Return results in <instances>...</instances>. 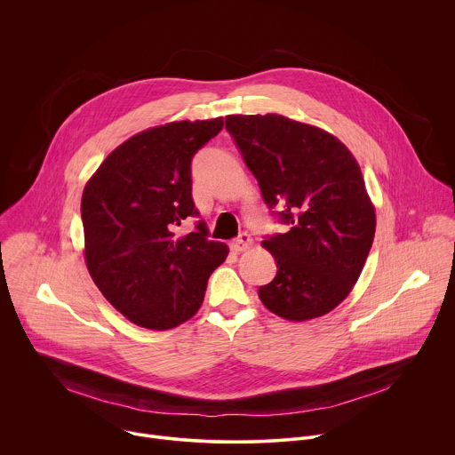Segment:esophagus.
<instances>
[{"instance_id": "esophagus-1", "label": "esophagus", "mask_w": 455, "mask_h": 455, "mask_svg": "<svg viewBox=\"0 0 455 455\" xmlns=\"http://www.w3.org/2000/svg\"><path fill=\"white\" fill-rule=\"evenodd\" d=\"M250 244H251V237H250V234L243 232V234H239V237H237V239H234V241L230 243V248H232L234 251H243V250H246Z\"/></svg>"}]
</instances>
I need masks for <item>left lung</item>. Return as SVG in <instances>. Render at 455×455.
Returning a JSON list of instances; mask_svg holds the SVG:
<instances>
[{
    "label": "left lung",
    "mask_w": 455,
    "mask_h": 455,
    "mask_svg": "<svg viewBox=\"0 0 455 455\" xmlns=\"http://www.w3.org/2000/svg\"><path fill=\"white\" fill-rule=\"evenodd\" d=\"M225 127L265 204L290 227L263 241L277 274L259 299L293 322L330 313L353 290L374 239L358 162L337 137L283 115H228Z\"/></svg>",
    "instance_id": "left-lung-1"
}]
</instances>
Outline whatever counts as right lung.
<instances>
[{
	"label": "right lung",
	"mask_w": 455,
	"mask_h": 455,
	"mask_svg": "<svg viewBox=\"0 0 455 455\" xmlns=\"http://www.w3.org/2000/svg\"><path fill=\"white\" fill-rule=\"evenodd\" d=\"M221 129V116L151 127L108 155L84 187L88 272L137 326L162 331L188 320L227 259V244L209 239L204 220L187 235L174 234L183 220L200 218L190 164Z\"/></svg>",
	"instance_id": "1"
}]
</instances>
